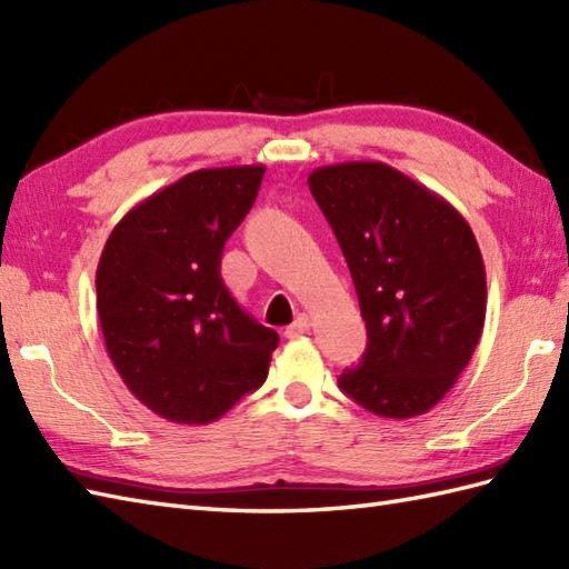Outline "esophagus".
<instances>
[{"label": "esophagus", "instance_id": "1", "mask_svg": "<svg viewBox=\"0 0 569 569\" xmlns=\"http://www.w3.org/2000/svg\"><path fill=\"white\" fill-rule=\"evenodd\" d=\"M310 328H312V320H310V318L306 316V312H303V316H298V318H296V322L291 325V328L286 330V335H288V337H300V335L310 332Z\"/></svg>", "mask_w": 569, "mask_h": 569}]
</instances>
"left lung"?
<instances>
[{
	"label": "left lung",
	"mask_w": 569,
	"mask_h": 569,
	"mask_svg": "<svg viewBox=\"0 0 569 569\" xmlns=\"http://www.w3.org/2000/svg\"><path fill=\"white\" fill-rule=\"evenodd\" d=\"M312 198L340 241L367 352L340 389L379 418L428 413L457 383L487 318L475 232L438 192L379 161L320 166Z\"/></svg>",
	"instance_id": "1"
}]
</instances>
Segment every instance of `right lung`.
<instances>
[{
  "label": "right lung",
  "mask_w": 569,
  "mask_h": 569,
  "mask_svg": "<svg viewBox=\"0 0 569 569\" xmlns=\"http://www.w3.org/2000/svg\"><path fill=\"white\" fill-rule=\"evenodd\" d=\"M263 171H192L134 204L102 249L94 286L107 355L143 406L180 426H208L259 389L278 347L220 276Z\"/></svg>",
  "instance_id": "right-lung-1"
}]
</instances>
